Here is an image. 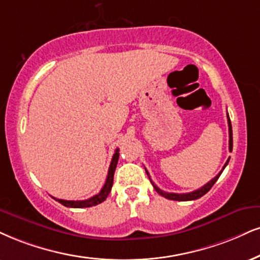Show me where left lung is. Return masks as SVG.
Here are the masks:
<instances>
[{
    "mask_svg": "<svg viewBox=\"0 0 260 260\" xmlns=\"http://www.w3.org/2000/svg\"><path fill=\"white\" fill-rule=\"evenodd\" d=\"M226 117H228V126H229V150H230V152H232V150H233V129H232V121H230L229 114L226 115ZM229 160H230V158H229L228 160H226L225 165H224V166H223V169L220 170L219 174L217 175L216 177H214V178L211 179V181L208 182V183L205 184L204 187L199 188V189H197V190H194V191H190V193H184V194L166 193V191L161 190V189L158 188L154 183H153V181H152V179H150V177H149V174H148V171H147V170H146V172H147V175H148V177H149V179H150V182H152L153 187H154V189L156 190V193L161 195V197H164V198H166V199H170V200H176V201H189V200H197V199H199V198L203 197V195L206 194L207 191L210 190L211 188H212V185H213L214 183H216L217 179L219 178V176H220V174H222V172H223V170L225 169V166H226V165H228Z\"/></svg>",
    "mask_w": 260,
    "mask_h": 260,
    "instance_id": "1",
    "label": "left lung"
}]
</instances>
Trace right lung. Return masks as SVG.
I'll return each instance as SVG.
<instances>
[{
    "instance_id": "right-lung-1",
    "label": "right lung",
    "mask_w": 260,
    "mask_h": 260,
    "mask_svg": "<svg viewBox=\"0 0 260 260\" xmlns=\"http://www.w3.org/2000/svg\"><path fill=\"white\" fill-rule=\"evenodd\" d=\"M118 159H119V149H115L113 158H112L110 169H108V175L107 178H106V182L104 184V187L100 190V193L94 195V197L88 199V200H79V201H73V200H62V199H55L56 201H59L60 204H62L63 206L66 207H73V208H83V207H91V206H96V205L104 203L106 200V198L108 197V194L111 193L112 185H113V176H114V171L115 168H117L118 164Z\"/></svg>"
}]
</instances>
